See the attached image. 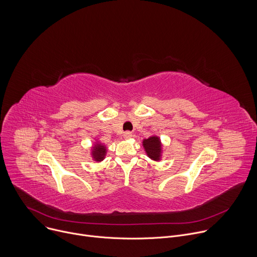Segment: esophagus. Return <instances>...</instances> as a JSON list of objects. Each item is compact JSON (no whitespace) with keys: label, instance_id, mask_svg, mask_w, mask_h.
Wrapping results in <instances>:
<instances>
[{"label":"esophagus","instance_id":"1","mask_svg":"<svg viewBox=\"0 0 257 257\" xmlns=\"http://www.w3.org/2000/svg\"><path fill=\"white\" fill-rule=\"evenodd\" d=\"M123 136H124V138H125V139H129V138H131V137H132V133H131L130 131H126V132H124Z\"/></svg>","mask_w":257,"mask_h":257}]
</instances>
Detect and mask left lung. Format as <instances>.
Wrapping results in <instances>:
<instances>
[{
	"mask_svg": "<svg viewBox=\"0 0 257 257\" xmlns=\"http://www.w3.org/2000/svg\"><path fill=\"white\" fill-rule=\"evenodd\" d=\"M143 148L148 154V156L154 160L159 161L161 158V152H162V145L159 137L153 136L148 139L143 140Z\"/></svg>",
	"mask_w": 257,
	"mask_h": 257,
	"instance_id": "left-lung-1",
	"label": "left lung"
}]
</instances>
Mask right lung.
Instances as JSON below:
<instances>
[{
    "mask_svg": "<svg viewBox=\"0 0 257 257\" xmlns=\"http://www.w3.org/2000/svg\"><path fill=\"white\" fill-rule=\"evenodd\" d=\"M105 155V148L100 144V143H96V145L93 148V152H92V157L94 159V161L100 162L103 160Z\"/></svg>",
    "mask_w": 257,
    "mask_h": 257,
    "instance_id": "right-lung-1",
    "label": "right lung"
}]
</instances>
